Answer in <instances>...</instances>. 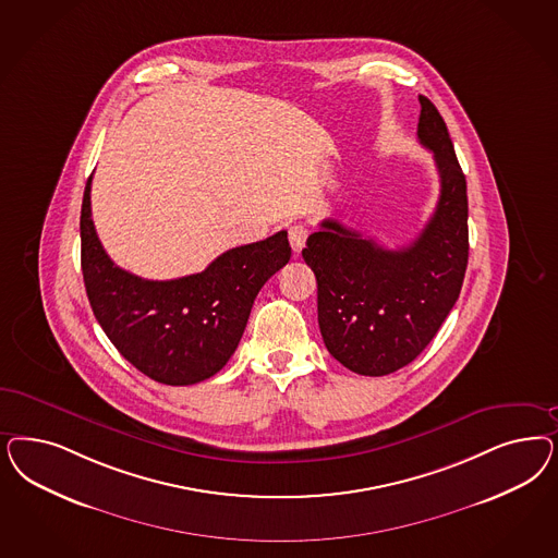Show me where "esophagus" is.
<instances>
[{"label":"esophagus","instance_id":"obj_1","mask_svg":"<svg viewBox=\"0 0 558 558\" xmlns=\"http://www.w3.org/2000/svg\"><path fill=\"white\" fill-rule=\"evenodd\" d=\"M307 235H310V228L306 223H293L289 228V244L293 252H302V248L306 246Z\"/></svg>","mask_w":558,"mask_h":558}]
</instances>
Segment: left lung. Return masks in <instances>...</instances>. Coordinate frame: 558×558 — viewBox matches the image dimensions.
<instances>
[{
	"instance_id": "obj_1",
	"label": "left lung",
	"mask_w": 558,
	"mask_h": 558,
	"mask_svg": "<svg viewBox=\"0 0 558 558\" xmlns=\"http://www.w3.org/2000/svg\"><path fill=\"white\" fill-rule=\"evenodd\" d=\"M418 102L416 135L441 180L423 232L411 246L390 251L324 219L302 251L318 283L324 344L361 376H388L416 360L448 318L466 272V177L439 110L425 96Z\"/></svg>"
}]
</instances>
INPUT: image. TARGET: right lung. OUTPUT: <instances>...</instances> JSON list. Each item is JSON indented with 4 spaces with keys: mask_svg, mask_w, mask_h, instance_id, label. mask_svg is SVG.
Returning <instances> with one entry per match:
<instances>
[{
    "mask_svg": "<svg viewBox=\"0 0 558 558\" xmlns=\"http://www.w3.org/2000/svg\"><path fill=\"white\" fill-rule=\"evenodd\" d=\"M86 182L80 234L92 312L110 342L147 378L191 386L216 376L238 349L254 298L291 256L288 232L223 252L197 275L149 281L102 248Z\"/></svg>",
    "mask_w": 558,
    "mask_h": 558,
    "instance_id": "obj_1",
    "label": "right lung"
}]
</instances>
